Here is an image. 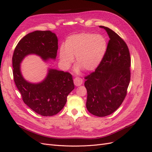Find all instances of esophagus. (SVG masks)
<instances>
[{
  "instance_id": "34e87169",
  "label": "esophagus",
  "mask_w": 152,
  "mask_h": 152,
  "mask_svg": "<svg viewBox=\"0 0 152 152\" xmlns=\"http://www.w3.org/2000/svg\"><path fill=\"white\" fill-rule=\"evenodd\" d=\"M82 79L80 77H76L73 80V82H74V84L76 86H80L82 84Z\"/></svg>"
}]
</instances>
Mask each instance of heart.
Listing matches in <instances>:
<instances>
[{"label":"heart","mask_w":152,"mask_h":152,"mask_svg":"<svg viewBox=\"0 0 152 152\" xmlns=\"http://www.w3.org/2000/svg\"><path fill=\"white\" fill-rule=\"evenodd\" d=\"M107 49V43L102 35L81 33L73 35L66 39L65 47L59 50V58L63 66L68 68L74 61L86 71H92L97 68L103 59Z\"/></svg>","instance_id":"b5f03b06"}]
</instances>
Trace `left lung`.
Returning a JSON list of instances; mask_svg holds the SVG:
<instances>
[{"mask_svg": "<svg viewBox=\"0 0 152 152\" xmlns=\"http://www.w3.org/2000/svg\"><path fill=\"white\" fill-rule=\"evenodd\" d=\"M110 38L105 55L95 71L85 77L86 107L95 116L105 117L120 107L131 80V56L124 40L112 30L99 26Z\"/></svg>", "mask_w": 152, "mask_h": 152, "instance_id": "obj_1", "label": "left lung"}]
</instances>
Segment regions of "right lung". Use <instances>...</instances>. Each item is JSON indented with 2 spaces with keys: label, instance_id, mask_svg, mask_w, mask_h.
I'll use <instances>...</instances> for the list:
<instances>
[{
  "label": "right lung",
  "instance_id": "obj_1",
  "mask_svg": "<svg viewBox=\"0 0 152 152\" xmlns=\"http://www.w3.org/2000/svg\"><path fill=\"white\" fill-rule=\"evenodd\" d=\"M56 35L49 30L35 31L22 38L12 55L13 77L24 103L42 116H53L63 108L67 96L75 87L72 75L68 72L49 69L46 78L40 83L26 81L20 71V63L30 54L40 56L44 61L55 59L58 49Z\"/></svg>",
  "mask_w": 152,
  "mask_h": 152
}]
</instances>
